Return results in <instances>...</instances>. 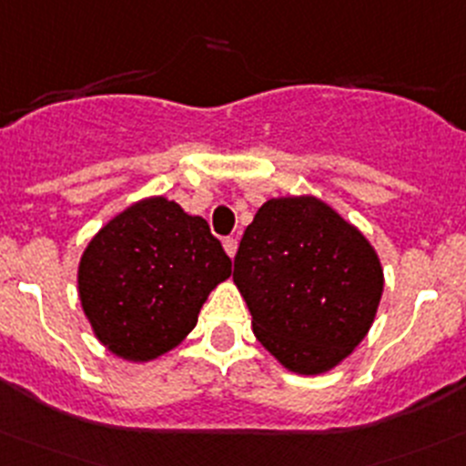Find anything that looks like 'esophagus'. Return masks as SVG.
Returning a JSON list of instances; mask_svg holds the SVG:
<instances>
[{"mask_svg": "<svg viewBox=\"0 0 466 466\" xmlns=\"http://www.w3.org/2000/svg\"><path fill=\"white\" fill-rule=\"evenodd\" d=\"M224 249H226V254H228V258H233V256H236V251H238V240H236V238H226V240H224Z\"/></svg>", "mask_w": 466, "mask_h": 466, "instance_id": "34e87169", "label": "esophagus"}]
</instances>
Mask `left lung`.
<instances>
[{"label": "left lung", "mask_w": 466, "mask_h": 466, "mask_svg": "<svg viewBox=\"0 0 466 466\" xmlns=\"http://www.w3.org/2000/svg\"><path fill=\"white\" fill-rule=\"evenodd\" d=\"M233 283L260 345L290 373L320 375L366 339L384 269L357 226L302 194L258 208L242 236Z\"/></svg>", "instance_id": "1"}]
</instances>
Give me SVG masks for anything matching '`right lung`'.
Listing matches in <instances>:
<instances>
[{"instance_id":"obj_1","label":"right lung","mask_w":466,"mask_h":466,"mask_svg":"<svg viewBox=\"0 0 466 466\" xmlns=\"http://www.w3.org/2000/svg\"><path fill=\"white\" fill-rule=\"evenodd\" d=\"M228 277L230 258L203 217L146 197L88 240L77 292L96 339L114 357L146 363L183 343Z\"/></svg>"}]
</instances>
